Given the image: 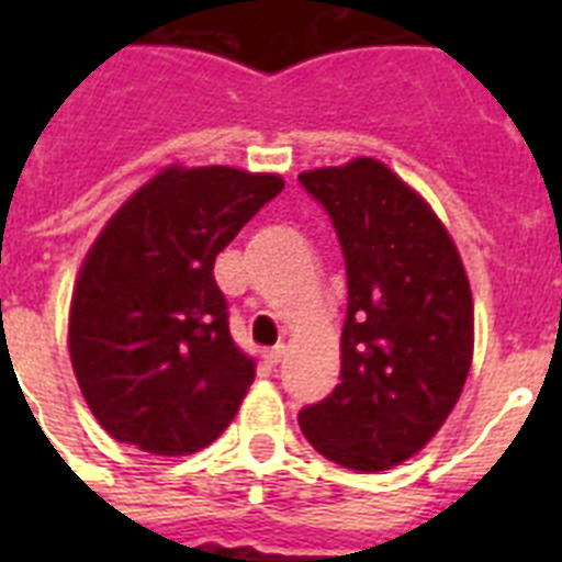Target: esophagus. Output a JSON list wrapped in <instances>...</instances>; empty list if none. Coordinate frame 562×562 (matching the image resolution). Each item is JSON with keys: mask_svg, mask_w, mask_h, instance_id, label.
<instances>
[{"mask_svg": "<svg viewBox=\"0 0 562 562\" xmlns=\"http://www.w3.org/2000/svg\"><path fill=\"white\" fill-rule=\"evenodd\" d=\"M284 355H286V346L284 342H281V346H276V349H270L265 355V360H267V366H278V362L284 360Z\"/></svg>", "mask_w": 562, "mask_h": 562, "instance_id": "obj_1", "label": "esophagus"}]
</instances>
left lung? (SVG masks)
<instances>
[{"instance_id":"obj_1","label":"left lung","mask_w":562,"mask_h":562,"mask_svg":"<svg viewBox=\"0 0 562 562\" xmlns=\"http://www.w3.org/2000/svg\"><path fill=\"white\" fill-rule=\"evenodd\" d=\"M346 258L340 385L297 422L312 448L360 473L419 453L445 425L473 360V295L430 205L371 157L304 171Z\"/></svg>"}]
</instances>
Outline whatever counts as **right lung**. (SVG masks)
I'll return each instance as SVG.
<instances>
[{"instance_id": "1", "label": "right lung", "mask_w": 562, "mask_h": 562, "mask_svg": "<svg viewBox=\"0 0 562 562\" xmlns=\"http://www.w3.org/2000/svg\"><path fill=\"white\" fill-rule=\"evenodd\" d=\"M284 188L276 173L171 166L114 213L78 272L69 357L112 439L186 456L220 439L256 376L213 261Z\"/></svg>"}]
</instances>
